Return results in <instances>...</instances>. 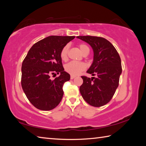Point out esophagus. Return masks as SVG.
Segmentation results:
<instances>
[{
    "instance_id": "1",
    "label": "esophagus",
    "mask_w": 146,
    "mask_h": 146,
    "mask_svg": "<svg viewBox=\"0 0 146 146\" xmlns=\"http://www.w3.org/2000/svg\"><path fill=\"white\" fill-rule=\"evenodd\" d=\"M75 77H76L75 75H71V76H70V78L71 79H73V78H75Z\"/></svg>"
}]
</instances>
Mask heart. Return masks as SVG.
I'll return each instance as SVG.
<instances>
[{
	"mask_svg": "<svg viewBox=\"0 0 146 146\" xmlns=\"http://www.w3.org/2000/svg\"><path fill=\"white\" fill-rule=\"evenodd\" d=\"M79 48L80 49L84 55L88 54L90 53V48L86 44L81 43L78 45ZM69 45L64 46L61 49L60 53V56L62 60L66 61L68 58L69 52ZM86 68V65L84 62H78L71 61L65 66V70L71 75H78Z\"/></svg>",
	"mask_w": 146,
	"mask_h": 146,
	"instance_id": "heart-1",
	"label": "heart"
}]
</instances>
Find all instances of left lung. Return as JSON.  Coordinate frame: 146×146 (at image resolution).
Wrapping results in <instances>:
<instances>
[{"instance_id":"obj_1","label":"left lung","mask_w":146,"mask_h":146,"mask_svg":"<svg viewBox=\"0 0 146 146\" xmlns=\"http://www.w3.org/2000/svg\"><path fill=\"white\" fill-rule=\"evenodd\" d=\"M88 43L94 52L93 62L87 71L92 78L82 76L83 84L80 92L86 102L94 107H101L111 100L119 84L122 64L119 54L106 38L94 36H78Z\"/></svg>"}]
</instances>
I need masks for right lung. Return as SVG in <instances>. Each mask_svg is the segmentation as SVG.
Segmentation results:
<instances>
[{
  "label": "right lung",
  "mask_w": 146,
  "mask_h": 146,
  "mask_svg": "<svg viewBox=\"0 0 146 146\" xmlns=\"http://www.w3.org/2000/svg\"><path fill=\"white\" fill-rule=\"evenodd\" d=\"M75 36H49L33 44L22 64L21 85L29 102L40 110L56 108L62 98L64 83L70 80L60 56ZM60 74L54 80L50 76Z\"/></svg>",
  "instance_id": "add662e5"
}]
</instances>
